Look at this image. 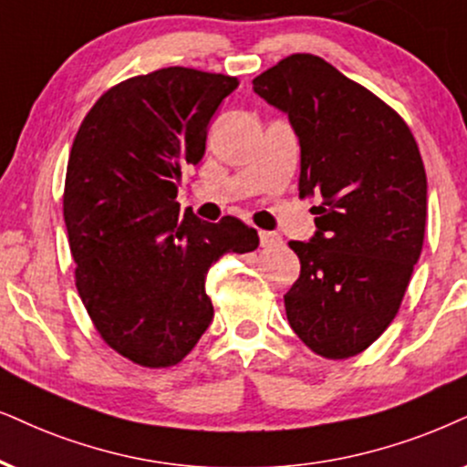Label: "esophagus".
Segmentation results:
<instances>
[{
	"label": "esophagus",
	"mask_w": 467,
	"mask_h": 467,
	"mask_svg": "<svg viewBox=\"0 0 467 467\" xmlns=\"http://www.w3.org/2000/svg\"><path fill=\"white\" fill-rule=\"evenodd\" d=\"M280 244H282L280 234H277V233H267V230H263V233H261V245L265 247V250H271V247H275V245H280Z\"/></svg>",
	"instance_id": "34e87169"
}]
</instances>
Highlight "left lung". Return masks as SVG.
<instances>
[{"label": "left lung", "instance_id": "left-lung-1", "mask_svg": "<svg viewBox=\"0 0 467 467\" xmlns=\"http://www.w3.org/2000/svg\"><path fill=\"white\" fill-rule=\"evenodd\" d=\"M285 111L302 150L299 196H317V233L288 241L302 274L285 295L293 332L329 359L383 334L418 263L427 174L410 127L323 57L295 53L252 81Z\"/></svg>", "mask_w": 467, "mask_h": 467}]
</instances>
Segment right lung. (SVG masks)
I'll return each mask as SVG.
<instances>
[{
    "label": "right lung",
    "mask_w": 467,
    "mask_h": 467,
    "mask_svg": "<svg viewBox=\"0 0 467 467\" xmlns=\"http://www.w3.org/2000/svg\"><path fill=\"white\" fill-rule=\"evenodd\" d=\"M237 77L170 67L94 103L70 149L64 222L88 315L111 349L149 368L179 364L213 321L204 282L223 254L258 247L237 217L211 223L176 202L206 127Z\"/></svg>",
    "instance_id": "1"
}]
</instances>
